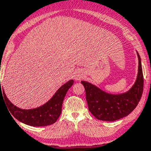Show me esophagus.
<instances>
[{"instance_id":"1","label":"esophagus","mask_w":151,"mask_h":151,"mask_svg":"<svg viewBox=\"0 0 151 151\" xmlns=\"http://www.w3.org/2000/svg\"><path fill=\"white\" fill-rule=\"evenodd\" d=\"M82 77H83V74H82L81 72H78V73H76V75L74 76L75 80H76V81H78V80L82 79Z\"/></svg>"}]
</instances>
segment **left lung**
<instances>
[{
    "instance_id": "8db88e82",
    "label": "left lung",
    "mask_w": 151,
    "mask_h": 151,
    "mask_svg": "<svg viewBox=\"0 0 151 151\" xmlns=\"http://www.w3.org/2000/svg\"><path fill=\"white\" fill-rule=\"evenodd\" d=\"M138 58V75L134 85L127 91L121 94H110L86 81H82L86 94L88 110L99 120H118L134 110L141 100L144 87V77L141 60Z\"/></svg>"
}]
</instances>
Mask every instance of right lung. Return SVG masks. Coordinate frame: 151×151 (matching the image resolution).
Instances as JSON below:
<instances>
[{
    "mask_svg": "<svg viewBox=\"0 0 151 151\" xmlns=\"http://www.w3.org/2000/svg\"><path fill=\"white\" fill-rule=\"evenodd\" d=\"M74 83L73 79L69 80L63 85L56 91L53 97L45 104L33 109H21L13 104L6 97L4 88L0 87V96L4 94V98L6 102L8 110H10L12 117H15L17 120L31 126H46L51 125L57 120L61 114L63 99L68 90Z\"/></svg>",
    "mask_w": 151,
    "mask_h": 151,
    "instance_id": "add662e5",
    "label": "right lung"
}]
</instances>
